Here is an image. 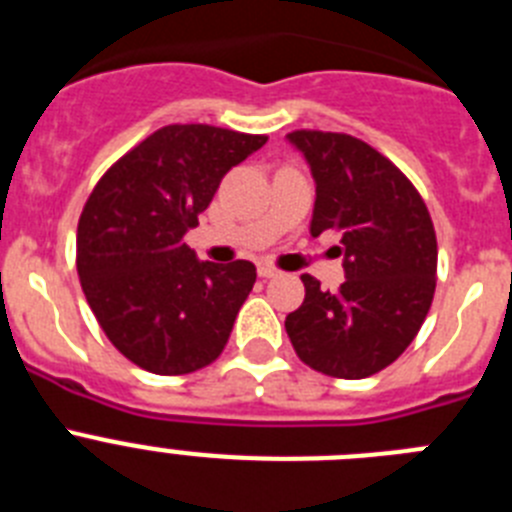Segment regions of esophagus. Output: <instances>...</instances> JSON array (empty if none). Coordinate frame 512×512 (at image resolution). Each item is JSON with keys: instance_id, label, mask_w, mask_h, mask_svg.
Returning <instances> with one entry per match:
<instances>
[{"instance_id": "34e87169", "label": "esophagus", "mask_w": 512, "mask_h": 512, "mask_svg": "<svg viewBox=\"0 0 512 512\" xmlns=\"http://www.w3.org/2000/svg\"><path fill=\"white\" fill-rule=\"evenodd\" d=\"M279 274H282V271L274 269V266H269V264H261V266H259V277L274 279V277H279Z\"/></svg>"}]
</instances>
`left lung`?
Instances as JSON below:
<instances>
[{"label":"left lung","instance_id":"8db88e82","mask_svg":"<svg viewBox=\"0 0 512 512\" xmlns=\"http://www.w3.org/2000/svg\"><path fill=\"white\" fill-rule=\"evenodd\" d=\"M315 176L310 233L341 230L346 282L323 292L302 274L305 302L284 320L297 356L336 379L390 366L418 336L436 292L438 243L423 197L390 158L346 133L287 135Z\"/></svg>","mask_w":512,"mask_h":512}]
</instances>
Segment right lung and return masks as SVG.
<instances>
[{
    "label": "right lung",
    "instance_id": "right-lung-1",
    "mask_svg": "<svg viewBox=\"0 0 512 512\" xmlns=\"http://www.w3.org/2000/svg\"><path fill=\"white\" fill-rule=\"evenodd\" d=\"M266 135L166 125L104 171L81 210L76 271L104 336L135 366L179 377L223 354L256 282L251 261H197L200 225L220 179Z\"/></svg>",
    "mask_w": 512,
    "mask_h": 512
}]
</instances>
